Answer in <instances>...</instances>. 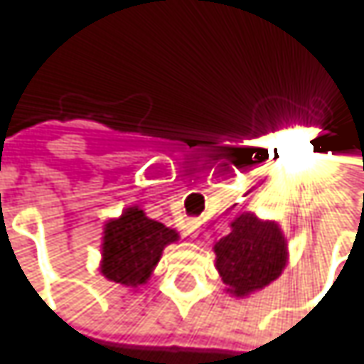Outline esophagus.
<instances>
[{"label":"esophagus","mask_w":364,"mask_h":364,"mask_svg":"<svg viewBox=\"0 0 364 364\" xmlns=\"http://www.w3.org/2000/svg\"><path fill=\"white\" fill-rule=\"evenodd\" d=\"M198 228H200V221H198V219H187V223H185V232H187L189 236H193V234L198 232Z\"/></svg>","instance_id":"34e87169"}]
</instances>
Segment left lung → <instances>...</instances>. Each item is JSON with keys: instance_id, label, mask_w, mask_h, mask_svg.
Segmentation results:
<instances>
[{"instance_id": "8db88e82", "label": "left lung", "mask_w": 364, "mask_h": 364, "mask_svg": "<svg viewBox=\"0 0 364 364\" xmlns=\"http://www.w3.org/2000/svg\"><path fill=\"white\" fill-rule=\"evenodd\" d=\"M230 234L215 242V265L232 297L245 299L272 284L289 261L287 238L276 221L242 213Z\"/></svg>"}]
</instances>
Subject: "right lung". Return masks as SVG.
<instances>
[{"label": "right lung", "mask_w": 364, "mask_h": 364, "mask_svg": "<svg viewBox=\"0 0 364 364\" xmlns=\"http://www.w3.org/2000/svg\"><path fill=\"white\" fill-rule=\"evenodd\" d=\"M177 240V230L149 219L139 206H128L103 228L99 269L111 282L136 289L149 280L162 251Z\"/></svg>", "instance_id": "obj_1"}]
</instances>
